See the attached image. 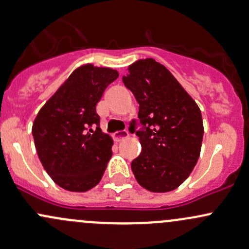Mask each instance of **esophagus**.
<instances>
[{"label":"esophagus","instance_id":"34e87169","mask_svg":"<svg viewBox=\"0 0 249 249\" xmlns=\"http://www.w3.org/2000/svg\"><path fill=\"white\" fill-rule=\"evenodd\" d=\"M129 135L128 134L127 130H119V132H115L113 134V138L114 140L116 141V142H120L121 140H124V139L127 138V136Z\"/></svg>","mask_w":249,"mask_h":249}]
</instances>
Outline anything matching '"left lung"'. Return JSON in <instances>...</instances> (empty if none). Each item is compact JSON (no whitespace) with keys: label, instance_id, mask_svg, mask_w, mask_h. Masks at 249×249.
Here are the masks:
<instances>
[{"label":"left lung","instance_id":"obj_1","mask_svg":"<svg viewBox=\"0 0 249 249\" xmlns=\"http://www.w3.org/2000/svg\"><path fill=\"white\" fill-rule=\"evenodd\" d=\"M122 82L139 103V120L129 128L142 149L132 161L133 173L148 191H172L186 180L199 158L204 130L198 106L154 59L130 65Z\"/></svg>","mask_w":249,"mask_h":249}]
</instances>
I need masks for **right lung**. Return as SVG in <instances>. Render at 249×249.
Here are the masks:
<instances>
[{"mask_svg": "<svg viewBox=\"0 0 249 249\" xmlns=\"http://www.w3.org/2000/svg\"><path fill=\"white\" fill-rule=\"evenodd\" d=\"M117 77L113 69L81 66L36 115L32 128L36 152L60 188L85 192L102 179L113 140L101 130L96 104Z\"/></svg>", "mask_w": 249, "mask_h": 249, "instance_id": "add662e5", "label": "right lung"}]
</instances>
